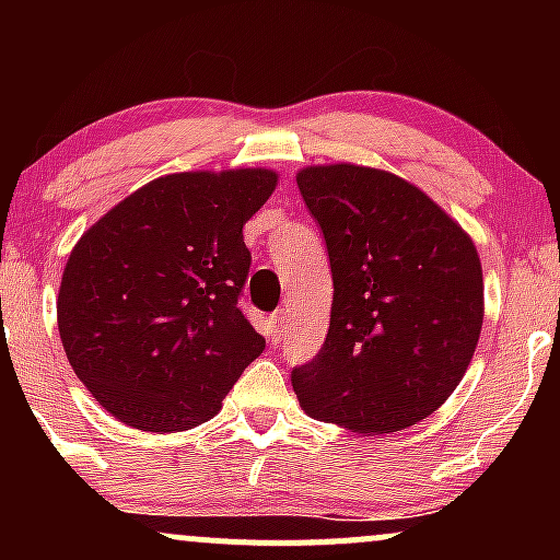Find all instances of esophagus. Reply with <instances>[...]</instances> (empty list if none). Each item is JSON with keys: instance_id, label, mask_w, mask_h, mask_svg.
Masks as SVG:
<instances>
[{"instance_id": "1", "label": "esophagus", "mask_w": 560, "mask_h": 560, "mask_svg": "<svg viewBox=\"0 0 560 560\" xmlns=\"http://www.w3.org/2000/svg\"><path fill=\"white\" fill-rule=\"evenodd\" d=\"M271 324H273L271 339H273V342H281V337H284V311L273 313V316H271Z\"/></svg>"}]
</instances>
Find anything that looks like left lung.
Segmentation results:
<instances>
[{"label": "left lung", "mask_w": 560, "mask_h": 560, "mask_svg": "<svg viewBox=\"0 0 560 560\" xmlns=\"http://www.w3.org/2000/svg\"><path fill=\"white\" fill-rule=\"evenodd\" d=\"M300 195L334 279L326 342L292 371L307 416L374 436L432 416L477 350L485 281L471 236L395 173L311 165Z\"/></svg>", "instance_id": "obj_1"}]
</instances>
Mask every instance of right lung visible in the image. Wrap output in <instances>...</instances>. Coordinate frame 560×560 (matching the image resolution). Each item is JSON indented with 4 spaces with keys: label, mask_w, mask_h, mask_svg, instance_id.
<instances>
[{
    "label": "right lung",
    "mask_w": 560,
    "mask_h": 560,
    "mask_svg": "<svg viewBox=\"0 0 560 560\" xmlns=\"http://www.w3.org/2000/svg\"><path fill=\"white\" fill-rule=\"evenodd\" d=\"M276 171L155 178L83 231L62 271L57 329L94 400L141 432H184L221 410L266 339L240 307L242 229Z\"/></svg>",
    "instance_id": "obj_1"
}]
</instances>
